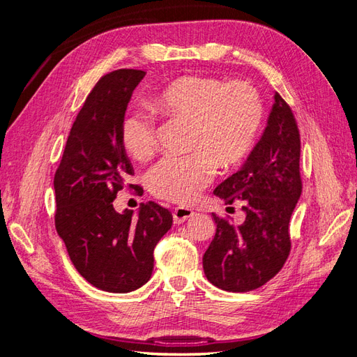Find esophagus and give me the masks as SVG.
Masks as SVG:
<instances>
[{"instance_id":"esophagus-1","label":"esophagus","mask_w":357,"mask_h":357,"mask_svg":"<svg viewBox=\"0 0 357 357\" xmlns=\"http://www.w3.org/2000/svg\"><path fill=\"white\" fill-rule=\"evenodd\" d=\"M193 214H195V211H192L190 208L177 207V208L174 210V213H172V218H174V223H176V225H180V223H183V222H186L188 219H190Z\"/></svg>"}]
</instances>
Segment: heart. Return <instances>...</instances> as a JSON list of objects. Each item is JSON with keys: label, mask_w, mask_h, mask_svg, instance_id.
Masks as SVG:
<instances>
[{"label": "heart", "mask_w": 357, "mask_h": 357, "mask_svg": "<svg viewBox=\"0 0 357 357\" xmlns=\"http://www.w3.org/2000/svg\"><path fill=\"white\" fill-rule=\"evenodd\" d=\"M169 121L189 123L185 158H165L149 169V190L160 199L189 202L208 186L214 165L229 169L252 152L264 119L262 98L247 82H226L190 75L168 84L150 105ZM121 139L125 152L146 160L158 144L153 116L131 112L123 119Z\"/></svg>", "instance_id": "heart-1"}]
</instances>
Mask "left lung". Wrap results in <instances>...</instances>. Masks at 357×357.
<instances>
[{
    "label": "left lung",
    "mask_w": 357,
    "mask_h": 357,
    "mask_svg": "<svg viewBox=\"0 0 357 357\" xmlns=\"http://www.w3.org/2000/svg\"><path fill=\"white\" fill-rule=\"evenodd\" d=\"M268 125L245 164L214 189L245 219L235 226L213 213L215 235L202 257L208 282L222 290L250 291L278 274L290 253L289 223L302 192L301 137L290 105L275 92Z\"/></svg>",
    "instance_id": "left-lung-1"
}]
</instances>
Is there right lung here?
Segmentation results:
<instances>
[{
	"mask_svg": "<svg viewBox=\"0 0 357 357\" xmlns=\"http://www.w3.org/2000/svg\"><path fill=\"white\" fill-rule=\"evenodd\" d=\"M142 70L104 74L86 98L55 172V226L79 274L92 286L126 294L149 282L153 250L172 225V214L155 201L138 218L117 213L113 201L134 176L122 146L125 112Z\"/></svg>",
	"mask_w": 357,
	"mask_h": 357,
	"instance_id": "1",
	"label": "right lung"
}]
</instances>
